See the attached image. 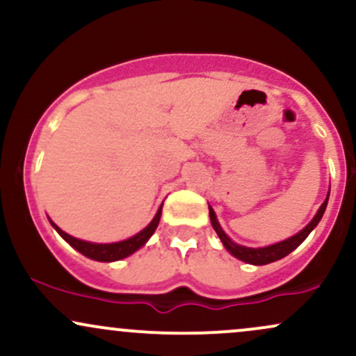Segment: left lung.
<instances>
[{"mask_svg":"<svg viewBox=\"0 0 356 356\" xmlns=\"http://www.w3.org/2000/svg\"><path fill=\"white\" fill-rule=\"evenodd\" d=\"M328 195H326L325 202H323L320 209H318L316 216H314V218L312 219V222H309L305 229H301L298 234L291 236V238L281 241V243L271 244V246H266V248H246V246H239V244L232 243V241L226 236V232L222 231V227L219 226L218 219H216V214H214V211H212L211 206H209V218H211L212 227H214V231L218 232L219 239L222 241L224 248H226L232 256H236L238 259L244 261V263H248V264L263 266V264H269V263H273V261H277V259H281V257L288 256L289 252L295 251V249L300 246V244L303 243L306 238H308L309 232H312L314 227L318 226V222L321 220L323 214H325L326 204H328Z\"/></svg>","mask_w":356,"mask_h":356,"instance_id":"left-lung-1","label":"left lung"}]
</instances>
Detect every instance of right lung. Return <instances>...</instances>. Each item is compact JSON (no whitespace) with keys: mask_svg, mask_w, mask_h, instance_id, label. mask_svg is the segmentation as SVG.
<instances>
[{"mask_svg":"<svg viewBox=\"0 0 356 356\" xmlns=\"http://www.w3.org/2000/svg\"><path fill=\"white\" fill-rule=\"evenodd\" d=\"M161 214H162V207H159L157 214H155L152 222H150L145 229L137 232V234L132 236V238L120 241V243H110V244H97V243H88V241L76 239V238H73V236L67 234V232L61 231L55 222H51V220L50 222H51V226L56 229V232L61 236V238L67 241L72 248H75L76 251L81 252V254L90 257V259L110 263V261L124 259V257L130 256L132 252H136L138 248L144 246L147 241H149L150 236L154 234V231L157 229L159 220H161Z\"/></svg>","mask_w":356,"mask_h":356,"instance_id":"right-lung-1","label":"right lung"}]
</instances>
